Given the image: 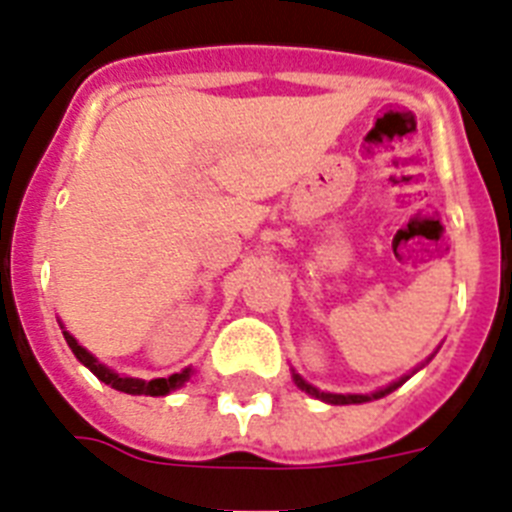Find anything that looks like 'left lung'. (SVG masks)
<instances>
[{"label":"left lung","mask_w":512,"mask_h":512,"mask_svg":"<svg viewBox=\"0 0 512 512\" xmlns=\"http://www.w3.org/2000/svg\"><path fill=\"white\" fill-rule=\"evenodd\" d=\"M293 381H296V386H299V389H304L306 394H311V397H317V399H324V402H330V404H361V402H371V399L386 397L389 391H394V389H397V386L404 384V379L402 381H394V384H391V386H386V389L376 391V394H371V397H368V394H327V391H319V389H314V386H311V384H306V381L301 379L299 373H293Z\"/></svg>","instance_id":"8db88e82"}]
</instances>
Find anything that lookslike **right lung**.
Listing matches in <instances>:
<instances>
[{"label":"right lung","instance_id":"right-lung-1","mask_svg":"<svg viewBox=\"0 0 512 512\" xmlns=\"http://www.w3.org/2000/svg\"><path fill=\"white\" fill-rule=\"evenodd\" d=\"M66 342H69L71 353L77 355L79 361L84 363V366L90 368L92 373H95L97 379L105 381V384H110L113 389L118 391H126V394H146V397H164V394H170V391L180 389L185 381L190 379V368H185L182 373H172L170 379H151V381H141V379H128V376H118V373H113L110 368H105L102 363H97V358H92L87 350L79 345L74 337L69 335V332H64Z\"/></svg>","mask_w":512,"mask_h":512}]
</instances>
